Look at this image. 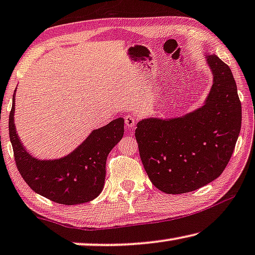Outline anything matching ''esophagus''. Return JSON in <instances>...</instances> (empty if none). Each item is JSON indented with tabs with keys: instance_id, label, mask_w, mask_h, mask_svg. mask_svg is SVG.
I'll use <instances>...</instances> for the list:
<instances>
[{
	"instance_id": "esophagus-1",
	"label": "esophagus",
	"mask_w": 255,
	"mask_h": 255,
	"mask_svg": "<svg viewBox=\"0 0 255 255\" xmlns=\"http://www.w3.org/2000/svg\"><path fill=\"white\" fill-rule=\"evenodd\" d=\"M124 122L128 128H134V125L136 123V119L135 116L133 115H127L124 119Z\"/></svg>"
}]
</instances>
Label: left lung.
I'll return each instance as SVG.
<instances>
[{"label": "left lung", "mask_w": 255, "mask_h": 255, "mask_svg": "<svg viewBox=\"0 0 255 255\" xmlns=\"http://www.w3.org/2000/svg\"><path fill=\"white\" fill-rule=\"evenodd\" d=\"M213 85L202 108L168 121L136 124L141 162L156 188L166 194L189 193L220 177L242 125V105L229 66L207 56Z\"/></svg>", "instance_id": "obj_1"}]
</instances>
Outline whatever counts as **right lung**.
I'll return each mask as SVG.
<instances>
[{
  "label": "right lung",
  "mask_w": 255,
  "mask_h": 255,
  "mask_svg": "<svg viewBox=\"0 0 255 255\" xmlns=\"http://www.w3.org/2000/svg\"><path fill=\"white\" fill-rule=\"evenodd\" d=\"M9 115V135L19 173L35 193L64 205L95 199L103 190L106 159L122 139L124 120L116 119L90 134L81 146L64 158L38 160L21 146L13 124L14 96Z\"/></svg>",
  "instance_id": "right-lung-1"
}]
</instances>
